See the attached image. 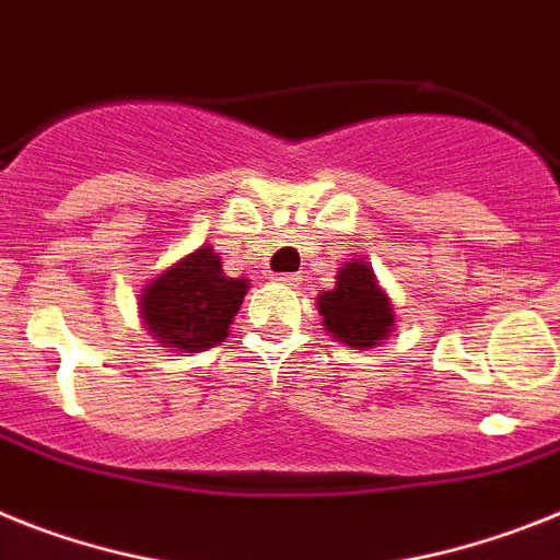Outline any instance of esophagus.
Here are the masks:
<instances>
[{
  "mask_svg": "<svg viewBox=\"0 0 560 560\" xmlns=\"http://www.w3.org/2000/svg\"><path fill=\"white\" fill-rule=\"evenodd\" d=\"M275 280L280 285H285V289H294V285H300V280H303V277H300V275H277Z\"/></svg>",
  "mask_w": 560,
  "mask_h": 560,
  "instance_id": "esophagus-1",
  "label": "esophagus"
}]
</instances>
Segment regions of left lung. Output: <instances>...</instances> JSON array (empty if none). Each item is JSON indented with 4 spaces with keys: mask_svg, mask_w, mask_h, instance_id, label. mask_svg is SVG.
Instances as JSON below:
<instances>
[{
    "mask_svg": "<svg viewBox=\"0 0 560 560\" xmlns=\"http://www.w3.org/2000/svg\"><path fill=\"white\" fill-rule=\"evenodd\" d=\"M319 314L326 328L351 348H374L394 326L388 298L365 262H348L337 275V289L319 294Z\"/></svg>",
    "mask_w": 560,
    "mask_h": 560,
    "instance_id": "obj_1",
    "label": "left lung"
}]
</instances>
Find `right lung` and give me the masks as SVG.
Returning <instances> with one entry per match:
<instances>
[{
	"mask_svg": "<svg viewBox=\"0 0 560 560\" xmlns=\"http://www.w3.org/2000/svg\"><path fill=\"white\" fill-rule=\"evenodd\" d=\"M246 289V280L223 275L212 248L200 246L143 291V323L164 346L198 353L226 337Z\"/></svg>",
	"mask_w": 560,
	"mask_h": 560,
	"instance_id": "right-lung-1",
	"label": "right lung"
}]
</instances>
